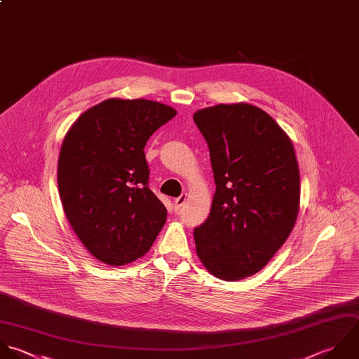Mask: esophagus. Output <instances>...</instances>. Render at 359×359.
I'll use <instances>...</instances> for the list:
<instances>
[{
  "mask_svg": "<svg viewBox=\"0 0 359 359\" xmlns=\"http://www.w3.org/2000/svg\"><path fill=\"white\" fill-rule=\"evenodd\" d=\"M186 200H187V194L186 193H183L177 198H175V210L179 211L182 208V205L186 203Z\"/></svg>",
  "mask_w": 359,
  "mask_h": 359,
  "instance_id": "34e87169",
  "label": "esophagus"
}]
</instances>
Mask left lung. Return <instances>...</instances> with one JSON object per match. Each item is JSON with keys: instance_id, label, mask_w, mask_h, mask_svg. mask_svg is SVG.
Masks as SVG:
<instances>
[{"instance_id": "8db88e82", "label": "left lung", "mask_w": 359, "mask_h": 359, "mask_svg": "<svg viewBox=\"0 0 359 359\" xmlns=\"http://www.w3.org/2000/svg\"><path fill=\"white\" fill-rule=\"evenodd\" d=\"M193 118L217 186L208 218L194 228L197 255L212 276L242 280L271 260L295 225L301 179L294 145L248 103L207 107Z\"/></svg>"}]
</instances>
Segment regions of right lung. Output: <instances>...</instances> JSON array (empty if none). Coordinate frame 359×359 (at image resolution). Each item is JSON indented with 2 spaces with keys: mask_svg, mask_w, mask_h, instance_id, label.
I'll list each match as a JSON object with an SVG mask.
<instances>
[{
  "mask_svg": "<svg viewBox=\"0 0 359 359\" xmlns=\"http://www.w3.org/2000/svg\"><path fill=\"white\" fill-rule=\"evenodd\" d=\"M176 110L147 99H107L78 117L58 158L64 212L97 260L123 266L144 256L166 222L149 189L148 138Z\"/></svg>",
  "mask_w": 359,
  "mask_h": 359,
  "instance_id": "add662e5",
  "label": "right lung"
}]
</instances>
